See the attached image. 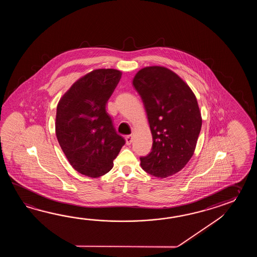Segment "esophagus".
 I'll return each mask as SVG.
<instances>
[{"label":"esophagus","instance_id":"1","mask_svg":"<svg viewBox=\"0 0 257 257\" xmlns=\"http://www.w3.org/2000/svg\"><path fill=\"white\" fill-rule=\"evenodd\" d=\"M125 139H126V145H131V142H132V136L131 135H127Z\"/></svg>","mask_w":257,"mask_h":257}]
</instances>
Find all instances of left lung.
<instances>
[{"label": "left lung", "instance_id": "obj_1", "mask_svg": "<svg viewBox=\"0 0 257 257\" xmlns=\"http://www.w3.org/2000/svg\"><path fill=\"white\" fill-rule=\"evenodd\" d=\"M133 85L140 93L153 135L152 152L141 157L142 169L166 178L191 159L202 126L197 97L180 76L163 66L138 71Z\"/></svg>", "mask_w": 257, "mask_h": 257}]
</instances>
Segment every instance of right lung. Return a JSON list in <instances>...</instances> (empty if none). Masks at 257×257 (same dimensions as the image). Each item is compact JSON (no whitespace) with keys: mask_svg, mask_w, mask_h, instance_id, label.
Returning a JSON list of instances; mask_svg holds the SVG:
<instances>
[{"mask_svg":"<svg viewBox=\"0 0 257 257\" xmlns=\"http://www.w3.org/2000/svg\"><path fill=\"white\" fill-rule=\"evenodd\" d=\"M121 75L115 69L90 71L71 85L57 105L55 131L60 148L71 166L88 177L108 173L126 142L105 109Z\"/></svg>","mask_w":257,"mask_h":257,"instance_id":"obj_1","label":"right lung"}]
</instances>
